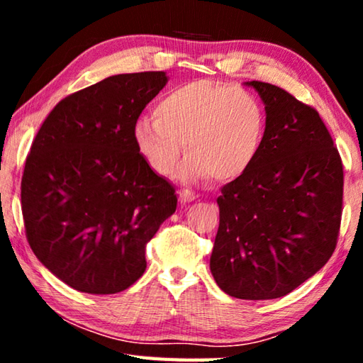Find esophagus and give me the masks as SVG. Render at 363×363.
<instances>
[{"mask_svg": "<svg viewBox=\"0 0 363 363\" xmlns=\"http://www.w3.org/2000/svg\"><path fill=\"white\" fill-rule=\"evenodd\" d=\"M196 196H199V195H196L194 190H189V189H184V190H181V192H179V199H181V201H184V203L194 201Z\"/></svg>", "mask_w": 363, "mask_h": 363, "instance_id": "34e87169", "label": "esophagus"}]
</instances>
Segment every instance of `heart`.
Wrapping results in <instances>:
<instances>
[{
  "instance_id": "obj_1",
  "label": "heart",
  "mask_w": 363,
  "mask_h": 363,
  "mask_svg": "<svg viewBox=\"0 0 363 363\" xmlns=\"http://www.w3.org/2000/svg\"><path fill=\"white\" fill-rule=\"evenodd\" d=\"M153 118L134 126L138 152L152 171L173 174L182 153L184 179L232 181L243 176L259 155L266 112L253 94L237 86L195 79L164 94Z\"/></svg>"
}]
</instances>
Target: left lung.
I'll list each match as a JSON object with an SVG mask.
<instances>
[{
  "instance_id": "1",
  "label": "left lung",
  "mask_w": 363,
  "mask_h": 363,
  "mask_svg": "<svg viewBox=\"0 0 363 363\" xmlns=\"http://www.w3.org/2000/svg\"><path fill=\"white\" fill-rule=\"evenodd\" d=\"M266 104V134L247 173L218 196L210 269L238 299L285 296L333 255L342 214V162L314 107L248 82Z\"/></svg>"
}]
</instances>
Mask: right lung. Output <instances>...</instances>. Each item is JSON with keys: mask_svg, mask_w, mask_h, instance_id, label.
I'll list each match as a JSON object with an SVG mask.
<instances>
[{"mask_svg": "<svg viewBox=\"0 0 363 363\" xmlns=\"http://www.w3.org/2000/svg\"><path fill=\"white\" fill-rule=\"evenodd\" d=\"M168 78L123 73L64 97L26 160L21 203L30 248L75 290L113 294L147 267L145 245L176 211V190L138 152L134 126Z\"/></svg>", "mask_w": 363, "mask_h": 363, "instance_id": "obj_1", "label": "right lung"}]
</instances>
